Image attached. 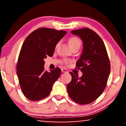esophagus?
I'll use <instances>...</instances> for the list:
<instances>
[{
  "instance_id": "1",
  "label": "esophagus",
  "mask_w": 126,
  "mask_h": 126,
  "mask_svg": "<svg viewBox=\"0 0 126 126\" xmlns=\"http://www.w3.org/2000/svg\"><path fill=\"white\" fill-rule=\"evenodd\" d=\"M61 71L62 72H63V73H68V71L67 69H61Z\"/></svg>"
}]
</instances>
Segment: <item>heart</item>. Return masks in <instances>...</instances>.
I'll use <instances>...</instances> for the list:
<instances>
[{
  "label": "heart",
  "instance_id": "heart-1",
  "mask_svg": "<svg viewBox=\"0 0 126 126\" xmlns=\"http://www.w3.org/2000/svg\"><path fill=\"white\" fill-rule=\"evenodd\" d=\"M69 45L70 47L72 48L74 46H80L81 43L79 39L76 37H72L69 39ZM58 45V44L56 45V47H57ZM63 63L64 64H68V63H70V60L69 59H64L63 60Z\"/></svg>",
  "mask_w": 126,
  "mask_h": 126
}]
</instances>
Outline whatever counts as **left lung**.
Listing matches in <instances>:
<instances>
[{"label":"left lung","mask_w":126,"mask_h":126,"mask_svg":"<svg viewBox=\"0 0 126 126\" xmlns=\"http://www.w3.org/2000/svg\"><path fill=\"white\" fill-rule=\"evenodd\" d=\"M83 42V50L76 63L82 76L70 72L72 80L67 85L69 97L85 105L96 100L106 88L111 66L106 46L98 34L88 28L71 31Z\"/></svg>","instance_id":"8db88e82"}]
</instances>
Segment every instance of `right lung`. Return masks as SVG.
<instances>
[{"label": "right lung", "instance_id": "right-lung-1", "mask_svg": "<svg viewBox=\"0 0 126 126\" xmlns=\"http://www.w3.org/2000/svg\"><path fill=\"white\" fill-rule=\"evenodd\" d=\"M66 34L63 30L41 27L32 32L24 41L18 57L16 74L24 95L32 101L47 97L59 78V68L45 71L44 58L52 57L56 45Z\"/></svg>", "mask_w": 126, "mask_h": 126}]
</instances>
